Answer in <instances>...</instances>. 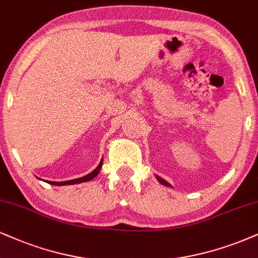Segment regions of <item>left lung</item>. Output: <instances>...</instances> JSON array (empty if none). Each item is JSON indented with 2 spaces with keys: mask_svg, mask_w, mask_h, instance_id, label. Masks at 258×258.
<instances>
[{
  "mask_svg": "<svg viewBox=\"0 0 258 258\" xmlns=\"http://www.w3.org/2000/svg\"><path fill=\"white\" fill-rule=\"evenodd\" d=\"M155 177H157L158 182L160 183V184H163V185H165V186H170V187H172V186H171V184H170V183H167L166 180L163 179V178H161V177H159V176H155Z\"/></svg>",
  "mask_w": 258,
  "mask_h": 258,
  "instance_id": "8db88e82",
  "label": "left lung"
}]
</instances>
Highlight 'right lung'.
Masks as SVG:
<instances>
[{"label":"right lung","instance_id":"obj_1","mask_svg":"<svg viewBox=\"0 0 258 258\" xmlns=\"http://www.w3.org/2000/svg\"><path fill=\"white\" fill-rule=\"evenodd\" d=\"M101 165H103V160H101L100 163H99V165H98V166L95 167V170H93L91 173L86 174V176L81 177V178H76V179L67 180V182H50V180H46V183L52 184V185H72V184L88 182V180L93 179L95 176H98V173H99V171H100V168H101Z\"/></svg>","mask_w":258,"mask_h":258}]
</instances>
